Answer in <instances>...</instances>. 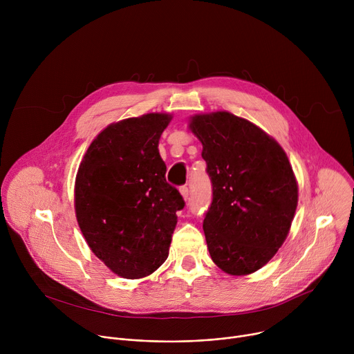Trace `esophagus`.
I'll return each mask as SVG.
<instances>
[{
    "label": "esophagus",
    "mask_w": 354,
    "mask_h": 354,
    "mask_svg": "<svg viewBox=\"0 0 354 354\" xmlns=\"http://www.w3.org/2000/svg\"><path fill=\"white\" fill-rule=\"evenodd\" d=\"M179 192H180V194H182V197H183L185 200L189 198V187H187V186H182V187L179 189Z\"/></svg>",
    "instance_id": "esophagus-1"
}]
</instances>
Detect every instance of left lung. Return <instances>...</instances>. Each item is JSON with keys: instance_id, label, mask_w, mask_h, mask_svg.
I'll use <instances>...</instances> for the list:
<instances>
[{"instance_id": "1", "label": "left lung", "mask_w": 354, "mask_h": 354, "mask_svg": "<svg viewBox=\"0 0 354 354\" xmlns=\"http://www.w3.org/2000/svg\"><path fill=\"white\" fill-rule=\"evenodd\" d=\"M189 127L201 141L213 200L203 221L213 262L232 276L263 268L283 245L298 201V186L280 144L228 112L194 115Z\"/></svg>"}]
</instances>
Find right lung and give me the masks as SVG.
I'll return each instance as SVG.
<instances>
[{"instance_id": "add662e5", "label": "right lung", "mask_w": 354, "mask_h": 354, "mask_svg": "<svg viewBox=\"0 0 354 354\" xmlns=\"http://www.w3.org/2000/svg\"><path fill=\"white\" fill-rule=\"evenodd\" d=\"M172 116L147 113L109 124L88 147L75 178V214L93 254L113 273L141 279L168 258L179 190L165 179L158 142Z\"/></svg>"}]
</instances>
